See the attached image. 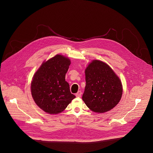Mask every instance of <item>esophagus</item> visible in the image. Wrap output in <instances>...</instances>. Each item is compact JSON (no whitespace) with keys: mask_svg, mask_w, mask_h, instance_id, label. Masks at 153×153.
Returning <instances> with one entry per match:
<instances>
[{"mask_svg":"<svg viewBox=\"0 0 153 153\" xmlns=\"http://www.w3.org/2000/svg\"><path fill=\"white\" fill-rule=\"evenodd\" d=\"M81 94H82V92H81V91H78V92L76 94V96L77 97H81Z\"/></svg>","mask_w":153,"mask_h":153,"instance_id":"34e87169","label":"esophagus"}]
</instances>
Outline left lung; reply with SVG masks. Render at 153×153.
Instances as JSON below:
<instances>
[{"mask_svg": "<svg viewBox=\"0 0 153 153\" xmlns=\"http://www.w3.org/2000/svg\"><path fill=\"white\" fill-rule=\"evenodd\" d=\"M86 85L82 100L95 112L104 113L115 107L123 92L122 82L107 64L93 60L85 71Z\"/></svg>", "mask_w": 153, "mask_h": 153, "instance_id": "obj_1", "label": "left lung"}]
</instances>
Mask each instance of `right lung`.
I'll return each instance as SVG.
<instances>
[{
    "instance_id": "add662e5",
    "label": "right lung",
    "mask_w": 153,
    "mask_h": 153,
    "mask_svg": "<svg viewBox=\"0 0 153 153\" xmlns=\"http://www.w3.org/2000/svg\"><path fill=\"white\" fill-rule=\"evenodd\" d=\"M70 64L69 58L57 54L44 62L34 74L31 84V95L36 105L45 112L59 114L76 97L65 81Z\"/></svg>"
}]
</instances>
